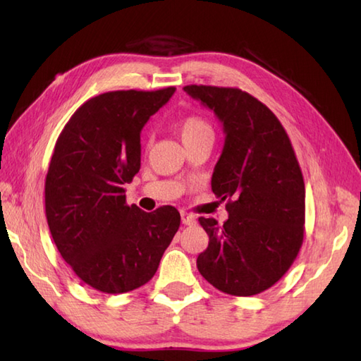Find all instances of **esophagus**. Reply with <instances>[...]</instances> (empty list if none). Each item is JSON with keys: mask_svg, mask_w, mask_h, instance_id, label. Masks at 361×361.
<instances>
[{"mask_svg": "<svg viewBox=\"0 0 361 361\" xmlns=\"http://www.w3.org/2000/svg\"><path fill=\"white\" fill-rule=\"evenodd\" d=\"M181 221L185 225H192V224H195V216H192V214H189V212L181 211Z\"/></svg>", "mask_w": 361, "mask_h": 361, "instance_id": "esophagus-1", "label": "esophagus"}]
</instances>
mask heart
Segmentation results:
<instances>
[{
	"label": "heart",
	"instance_id": "heart-1",
	"mask_svg": "<svg viewBox=\"0 0 361 361\" xmlns=\"http://www.w3.org/2000/svg\"><path fill=\"white\" fill-rule=\"evenodd\" d=\"M178 132L185 145L204 140L214 141V127L200 114H190V116L183 118L178 124Z\"/></svg>",
	"mask_w": 361,
	"mask_h": 361
}]
</instances>
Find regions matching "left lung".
Wrapping results in <instances>:
<instances>
[{
    "label": "left lung",
    "instance_id": "8db88e82",
    "mask_svg": "<svg viewBox=\"0 0 361 361\" xmlns=\"http://www.w3.org/2000/svg\"><path fill=\"white\" fill-rule=\"evenodd\" d=\"M224 122V152L212 173V192L226 202L224 225L198 221L209 245L197 268L211 286L233 296L273 287L304 240L305 188L293 145L274 113L239 88L188 85Z\"/></svg>",
    "mask_w": 361,
    "mask_h": 361
}]
</instances>
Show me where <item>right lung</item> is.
Instances as JSON below:
<instances>
[{"instance_id": "add662e5", "label": "right lung", "mask_w": 361, "mask_h": 361, "mask_svg": "<svg viewBox=\"0 0 361 361\" xmlns=\"http://www.w3.org/2000/svg\"><path fill=\"white\" fill-rule=\"evenodd\" d=\"M175 93L119 90L91 97L59 135L44 181L52 240L80 281L102 293L140 288L157 273L180 212L126 202L141 167V130Z\"/></svg>"}]
</instances>
